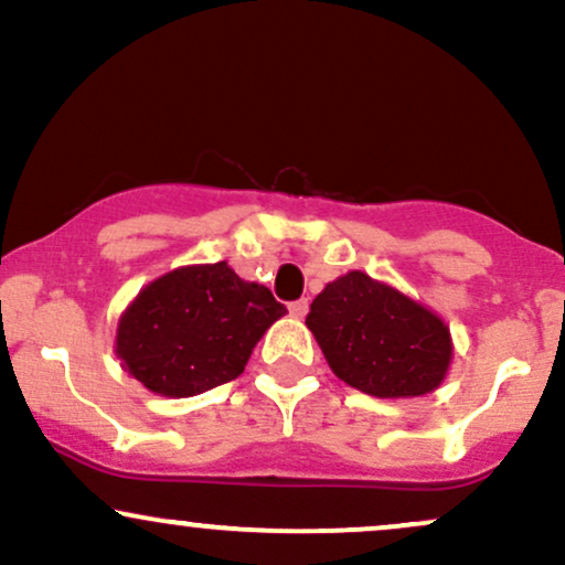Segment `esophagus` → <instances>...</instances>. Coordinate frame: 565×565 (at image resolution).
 <instances>
[{
    "label": "esophagus",
    "mask_w": 565,
    "mask_h": 565,
    "mask_svg": "<svg viewBox=\"0 0 565 565\" xmlns=\"http://www.w3.org/2000/svg\"><path fill=\"white\" fill-rule=\"evenodd\" d=\"M289 313L295 316V319H305L308 316V300H297L289 305Z\"/></svg>",
    "instance_id": "esophagus-1"
}]
</instances>
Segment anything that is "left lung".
<instances>
[{
    "instance_id": "obj_1",
    "label": "left lung",
    "mask_w": 565,
    "mask_h": 565,
    "mask_svg": "<svg viewBox=\"0 0 565 565\" xmlns=\"http://www.w3.org/2000/svg\"><path fill=\"white\" fill-rule=\"evenodd\" d=\"M305 323L337 377L374 398H417L449 372L454 345L444 319L361 270L329 281Z\"/></svg>"
}]
</instances>
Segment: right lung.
I'll return each mask as SVG.
<instances>
[{
	"mask_svg": "<svg viewBox=\"0 0 565 565\" xmlns=\"http://www.w3.org/2000/svg\"><path fill=\"white\" fill-rule=\"evenodd\" d=\"M287 313L268 287L228 263L183 265L138 291L116 327L121 369L167 398H191L244 372L270 323Z\"/></svg>",
	"mask_w": 565,
	"mask_h": 565,
	"instance_id": "right-lung-1",
	"label": "right lung"
}]
</instances>
